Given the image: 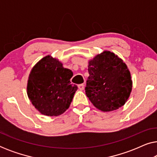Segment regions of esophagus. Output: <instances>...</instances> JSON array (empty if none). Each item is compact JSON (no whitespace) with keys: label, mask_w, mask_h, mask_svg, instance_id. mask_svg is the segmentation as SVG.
I'll return each mask as SVG.
<instances>
[{"label":"esophagus","mask_w":157,"mask_h":157,"mask_svg":"<svg viewBox=\"0 0 157 157\" xmlns=\"http://www.w3.org/2000/svg\"><path fill=\"white\" fill-rule=\"evenodd\" d=\"M78 87L79 90H81V91H83V90L84 89V85L83 84H79L78 86Z\"/></svg>","instance_id":"34e87169"}]
</instances>
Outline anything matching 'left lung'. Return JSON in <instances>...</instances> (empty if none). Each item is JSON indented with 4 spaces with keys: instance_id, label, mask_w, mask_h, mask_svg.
<instances>
[{
    "instance_id": "obj_1",
    "label": "left lung",
    "mask_w": 157,
    "mask_h": 157,
    "mask_svg": "<svg viewBox=\"0 0 157 157\" xmlns=\"http://www.w3.org/2000/svg\"><path fill=\"white\" fill-rule=\"evenodd\" d=\"M86 94L104 112L121 108L129 98L132 80L128 66L114 53L104 51L89 61Z\"/></svg>"
}]
</instances>
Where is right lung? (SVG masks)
<instances>
[{
	"label": "right lung",
	"instance_id": "1",
	"mask_svg": "<svg viewBox=\"0 0 157 157\" xmlns=\"http://www.w3.org/2000/svg\"><path fill=\"white\" fill-rule=\"evenodd\" d=\"M73 72L63 68L56 58L47 55L30 72L27 95L33 106L43 115L57 117L69 108L78 89L71 83Z\"/></svg>",
	"mask_w": 157,
	"mask_h": 157
}]
</instances>
